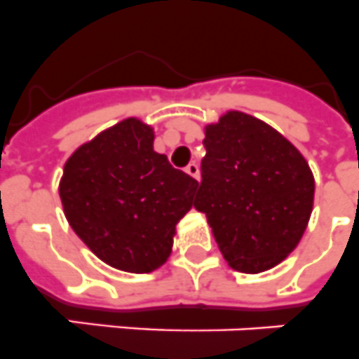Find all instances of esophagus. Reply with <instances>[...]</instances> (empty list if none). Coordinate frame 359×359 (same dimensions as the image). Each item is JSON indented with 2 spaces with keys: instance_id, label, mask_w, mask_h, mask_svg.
Masks as SVG:
<instances>
[{
  "instance_id": "obj_1",
  "label": "esophagus",
  "mask_w": 359,
  "mask_h": 359,
  "mask_svg": "<svg viewBox=\"0 0 359 359\" xmlns=\"http://www.w3.org/2000/svg\"><path fill=\"white\" fill-rule=\"evenodd\" d=\"M186 173L191 175L194 179L198 180V177H201V171H198V165L195 164V162H189L188 165H186Z\"/></svg>"
}]
</instances>
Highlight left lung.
I'll return each instance as SVG.
<instances>
[{"label": "left lung", "instance_id": "left-lung-1", "mask_svg": "<svg viewBox=\"0 0 359 359\" xmlns=\"http://www.w3.org/2000/svg\"><path fill=\"white\" fill-rule=\"evenodd\" d=\"M195 208L206 213L222 257L259 273L299 245L314 208V175L290 140L263 120L226 111L208 123Z\"/></svg>", "mask_w": 359, "mask_h": 359}]
</instances>
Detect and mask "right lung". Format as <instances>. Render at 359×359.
I'll return each instance as SVG.
<instances>
[{"instance_id":"right-lung-1","label":"right lung","mask_w":359,"mask_h":359,"mask_svg":"<svg viewBox=\"0 0 359 359\" xmlns=\"http://www.w3.org/2000/svg\"><path fill=\"white\" fill-rule=\"evenodd\" d=\"M155 131L126 118L82 144L63 165L60 198L80 239L105 264L147 273L168 261L177 222L198 182L153 149Z\"/></svg>"}]
</instances>
